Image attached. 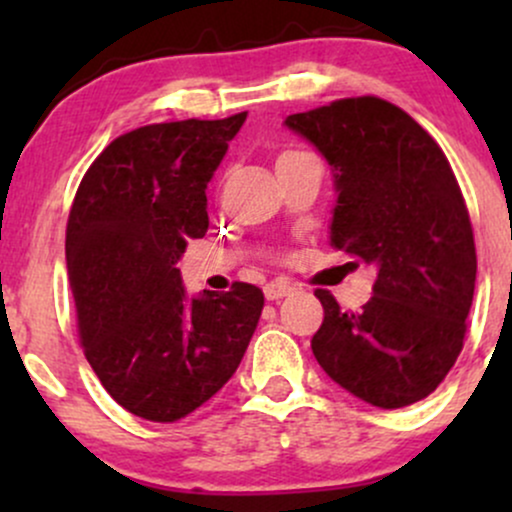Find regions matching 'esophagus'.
<instances>
[{
  "mask_svg": "<svg viewBox=\"0 0 512 512\" xmlns=\"http://www.w3.org/2000/svg\"><path fill=\"white\" fill-rule=\"evenodd\" d=\"M293 289L289 284H284V281H269L267 286H264V296H267V301H279V298L289 296Z\"/></svg>",
  "mask_w": 512,
  "mask_h": 512,
  "instance_id": "esophagus-1",
  "label": "esophagus"
}]
</instances>
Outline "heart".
Segmentation results:
<instances>
[{
    "instance_id": "1",
    "label": "heart",
    "mask_w": 512,
    "mask_h": 512,
    "mask_svg": "<svg viewBox=\"0 0 512 512\" xmlns=\"http://www.w3.org/2000/svg\"><path fill=\"white\" fill-rule=\"evenodd\" d=\"M296 154H301V151H284V154L279 156V161H284V158H289V156H296Z\"/></svg>"
}]
</instances>
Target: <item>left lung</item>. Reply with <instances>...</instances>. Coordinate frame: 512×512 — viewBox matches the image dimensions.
Masks as SVG:
<instances>
[{
  "label": "left lung",
  "instance_id": "8db88e82",
  "mask_svg": "<svg viewBox=\"0 0 512 512\" xmlns=\"http://www.w3.org/2000/svg\"><path fill=\"white\" fill-rule=\"evenodd\" d=\"M284 125L332 166V248L378 269L358 313L315 291L325 308L310 342L317 363L373 407L419 402L460 356L477 281L472 223L448 158L414 117L375 96L289 115Z\"/></svg>",
  "mask_w": 512,
  "mask_h": 512
}]
</instances>
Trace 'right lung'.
I'll list each match as a JSON object with an SVG mask.
<instances>
[{
	"mask_svg": "<svg viewBox=\"0 0 512 512\" xmlns=\"http://www.w3.org/2000/svg\"><path fill=\"white\" fill-rule=\"evenodd\" d=\"M248 113L122 134L91 163L67 221V272L84 354L129 414L170 424L236 373L264 296L190 298L175 267L209 228L207 185Z\"/></svg>",
	"mask_w": 512,
	"mask_h": 512,
	"instance_id": "add662e5",
	"label": "right lung"
}]
</instances>
